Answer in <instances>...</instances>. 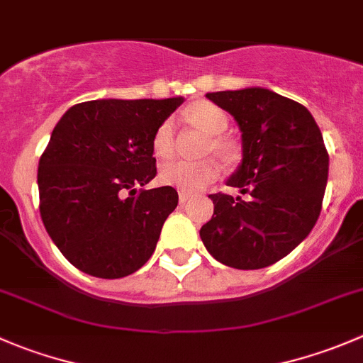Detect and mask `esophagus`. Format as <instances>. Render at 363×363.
I'll use <instances>...</instances> for the list:
<instances>
[{
    "label": "esophagus",
    "mask_w": 363,
    "mask_h": 363,
    "mask_svg": "<svg viewBox=\"0 0 363 363\" xmlns=\"http://www.w3.org/2000/svg\"><path fill=\"white\" fill-rule=\"evenodd\" d=\"M188 200H189V195H188V193H184V191L179 193V202H181L182 205H184L186 202H188Z\"/></svg>",
    "instance_id": "esophagus-1"
}]
</instances>
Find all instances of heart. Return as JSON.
Segmentation results:
<instances>
[{"mask_svg": "<svg viewBox=\"0 0 363 363\" xmlns=\"http://www.w3.org/2000/svg\"><path fill=\"white\" fill-rule=\"evenodd\" d=\"M186 116L199 124L200 128L208 135H218L211 140L208 149H212L218 155L230 158L235 155V144L228 138H223L219 135L228 126V117L219 107L208 101H200V104L191 105L186 111ZM152 152L158 160H168L174 156L175 151V123L172 117L161 121L158 128L152 135ZM221 174L218 161L203 160V161H172L161 167L160 181L161 184L172 186L184 193H196L200 189L207 188L211 182Z\"/></svg>", "mask_w": 363, "mask_h": 363, "instance_id": "b5f03b06", "label": "heart"}]
</instances>
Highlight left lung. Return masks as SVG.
I'll return each mask as SVG.
<instances>
[{"mask_svg":"<svg viewBox=\"0 0 363 363\" xmlns=\"http://www.w3.org/2000/svg\"><path fill=\"white\" fill-rule=\"evenodd\" d=\"M242 131V164L226 184L240 196L214 193L211 221L200 230L223 265L256 270L279 262L316 225L328 179V152L316 121L286 96L247 87L207 93Z\"/></svg>","mask_w":363,"mask_h":363,"instance_id":"obj_1","label":"left lung"}]
</instances>
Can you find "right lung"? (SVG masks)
Here are the masks:
<instances>
[{
	"label": "right lung",
	"instance_id": "obj_1",
	"mask_svg": "<svg viewBox=\"0 0 363 363\" xmlns=\"http://www.w3.org/2000/svg\"><path fill=\"white\" fill-rule=\"evenodd\" d=\"M181 104L84 101L56 124L38 163L40 216L73 267L119 279L151 258L179 195L172 186L137 188L155 179L152 135Z\"/></svg>",
	"mask_w": 363,
	"mask_h": 363
}]
</instances>
